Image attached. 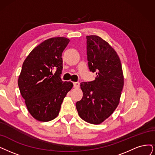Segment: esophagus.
Masks as SVG:
<instances>
[{"label":"esophagus","mask_w":155,"mask_h":155,"mask_svg":"<svg viewBox=\"0 0 155 155\" xmlns=\"http://www.w3.org/2000/svg\"><path fill=\"white\" fill-rule=\"evenodd\" d=\"M74 88H79V82H74Z\"/></svg>","instance_id":"34e87169"}]
</instances>
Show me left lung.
Returning a JSON list of instances; mask_svg holds the SVG:
<instances>
[{"instance_id": "1", "label": "left lung", "mask_w": 155, "mask_h": 155, "mask_svg": "<svg viewBox=\"0 0 155 155\" xmlns=\"http://www.w3.org/2000/svg\"><path fill=\"white\" fill-rule=\"evenodd\" d=\"M86 38L88 67L90 71L96 72L97 76L94 81L80 84L83 95L76 106L82 120L99 125L118 106L124 76L120 57L114 49L99 36Z\"/></svg>"}]
</instances>
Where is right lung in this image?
Instances as JSON below:
<instances>
[{
    "instance_id": "1",
    "label": "right lung",
    "mask_w": 155,
    "mask_h": 155,
    "mask_svg": "<svg viewBox=\"0 0 155 155\" xmlns=\"http://www.w3.org/2000/svg\"><path fill=\"white\" fill-rule=\"evenodd\" d=\"M69 42L64 37L46 39L23 61L18 84L28 112L36 120L46 122L57 117L64 98L72 88V82H64L60 78L61 54Z\"/></svg>"
}]
</instances>
